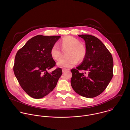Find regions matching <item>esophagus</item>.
<instances>
[{"label": "esophagus", "instance_id": "obj_1", "mask_svg": "<svg viewBox=\"0 0 130 130\" xmlns=\"http://www.w3.org/2000/svg\"><path fill=\"white\" fill-rule=\"evenodd\" d=\"M67 70V69L63 68V69H62V72H63V73H64V72H66Z\"/></svg>", "mask_w": 130, "mask_h": 130}]
</instances>
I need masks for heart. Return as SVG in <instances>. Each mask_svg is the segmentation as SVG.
<instances>
[{"label":"heart","mask_w":130,"mask_h":130,"mask_svg":"<svg viewBox=\"0 0 130 130\" xmlns=\"http://www.w3.org/2000/svg\"><path fill=\"white\" fill-rule=\"evenodd\" d=\"M61 50L67 49L66 56L60 59L57 63L60 67L70 68L75 64L77 61H82L87 55L86 47L76 38L72 36L63 37L59 41ZM51 56L55 60H58L61 56V50L56 44H54L50 51Z\"/></svg>","instance_id":"b5f03b06"}]
</instances>
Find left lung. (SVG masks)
<instances>
[{"label":"left lung","mask_w":130,"mask_h":130,"mask_svg":"<svg viewBox=\"0 0 130 130\" xmlns=\"http://www.w3.org/2000/svg\"><path fill=\"white\" fill-rule=\"evenodd\" d=\"M86 42L87 55L81 64L71 70V86L78 94L93 98L103 93L113 76V59L111 53L97 37L78 35ZM84 70L85 73L79 71Z\"/></svg>","instance_id":"8db88e82"}]
</instances>
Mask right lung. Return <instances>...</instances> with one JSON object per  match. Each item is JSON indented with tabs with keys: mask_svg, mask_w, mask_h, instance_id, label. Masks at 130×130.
Returning a JSON list of instances; mask_svg holds the SVG:
<instances>
[{
	"mask_svg": "<svg viewBox=\"0 0 130 130\" xmlns=\"http://www.w3.org/2000/svg\"><path fill=\"white\" fill-rule=\"evenodd\" d=\"M60 36L38 35L30 39L18 51L13 66L14 74L24 91L34 99H40L56 87L62 70L57 68L50 54L52 47Z\"/></svg>",
	"mask_w": 130,
	"mask_h": 130,
	"instance_id": "1",
	"label": "right lung"
}]
</instances>
